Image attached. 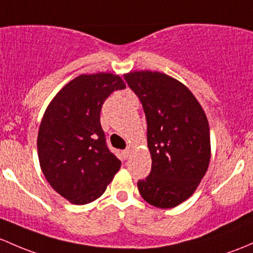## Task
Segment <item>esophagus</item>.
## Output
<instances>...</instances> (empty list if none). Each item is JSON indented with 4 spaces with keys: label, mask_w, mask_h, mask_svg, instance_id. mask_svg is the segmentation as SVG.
Returning a JSON list of instances; mask_svg holds the SVG:
<instances>
[{
    "label": "esophagus",
    "mask_w": 253,
    "mask_h": 253,
    "mask_svg": "<svg viewBox=\"0 0 253 253\" xmlns=\"http://www.w3.org/2000/svg\"><path fill=\"white\" fill-rule=\"evenodd\" d=\"M129 154H131V148H127V149H125L124 151H122V155H124L125 159H128Z\"/></svg>",
    "instance_id": "obj_1"
}]
</instances>
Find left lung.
I'll return each mask as SVG.
<instances>
[{"instance_id":"left-lung-1","label":"left lung","mask_w":253,"mask_h":253,"mask_svg":"<svg viewBox=\"0 0 253 253\" xmlns=\"http://www.w3.org/2000/svg\"><path fill=\"white\" fill-rule=\"evenodd\" d=\"M124 78L139 98L148 125L151 171L138 180V189L153 206L172 209L193 195L209 169V121L198 99L178 80L149 70Z\"/></svg>"}]
</instances>
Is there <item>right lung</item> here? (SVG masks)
Wrapping results in <instances>:
<instances>
[{
    "label": "right lung",
    "mask_w": 253,
    "mask_h": 253,
    "mask_svg": "<svg viewBox=\"0 0 253 253\" xmlns=\"http://www.w3.org/2000/svg\"><path fill=\"white\" fill-rule=\"evenodd\" d=\"M126 88L119 75H80L47 106L37 135L40 166L58 194L75 205L94 201L121 167L109 150L100 110L114 91Z\"/></svg>",
    "instance_id": "obj_1"
}]
</instances>
